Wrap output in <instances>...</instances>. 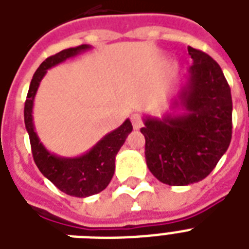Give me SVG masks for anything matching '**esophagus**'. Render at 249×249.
Returning a JSON list of instances; mask_svg holds the SVG:
<instances>
[{"label":"esophagus","mask_w":249,"mask_h":249,"mask_svg":"<svg viewBox=\"0 0 249 249\" xmlns=\"http://www.w3.org/2000/svg\"><path fill=\"white\" fill-rule=\"evenodd\" d=\"M132 124H133V128L138 130V129L143 125V121H142V117H141L140 113H134L132 115Z\"/></svg>","instance_id":"obj_1"}]
</instances>
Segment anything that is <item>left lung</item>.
<instances>
[{
    "instance_id": "1",
    "label": "left lung",
    "mask_w": 249,
    "mask_h": 249,
    "mask_svg": "<svg viewBox=\"0 0 249 249\" xmlns=\"http://www.w3.org/2000/svg\"><path fill=\"white\" fill-rule=\"evenodd\" d=\"M194 63L179 91L186 113L146 117L141 133L148 169L160 182L186 186L204 179L229 148L232 134L231 91L216 60L189 46Z\"/></svg>"
}]
</instances>
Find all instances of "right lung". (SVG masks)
<instances>
[{
    "label": "right lung",
    "instance_id": "add662e5",
    "mask_svg": "<svg viewBox=\"0 0 249 249\" xmlns=\"http://www.w3.org/2000/svg\"><path fill=\"white\" fill-rule=\"evenodd\" d=\"M88 49H90L89 45H80L77 48L66 49L46 58L33 75L24 105L25 129L28 132L33 160L37 168L60 191L76 197L90 196L101 193L108 186L115 173V158L128 134L133 130L132 123L126 119L119 128L106 134L89 152L79 158H60L50 154L38 140L33 125L32 108L41 80L49 68Z\"/></svg>",
    "mask_w": 249,
    "mask_h": 249
}]
</instances>
